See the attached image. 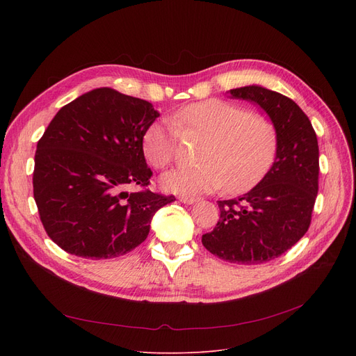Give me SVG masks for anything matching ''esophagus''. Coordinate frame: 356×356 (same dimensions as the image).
<instances>
[{
    "mask_svg": "<svg viewBox=\"0 0 356 356\" xmlns=\"http://www.w3.org/2000/svg\"><path fill=\"white\" fill-rule=\"evenodd\" d=\"M179 200L180 202H183V203H188V204H191V203H195L197 199L196 197H193V196H179Z\"/></svg>",
    "mask_w": 356,
    "mask_h": 356,
    "instance_id": "esophagus-1",
    "label": "esophagus"
}]
</instances>
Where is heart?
<instances>
[{"label": "heart", "instance_id": "1", "mask_svg": "<svg viewBox=\"0 0 356 356\" xmlns=\"http://www.w3.org/2000/svg\"><path fill=\"white\" fill-rule=\"evenodd\" d=\"M173 122L156 121L143 136V149L153 167L170 165L180 134L203 140L196 167H183L163 176V188L177 193H209L220 189L244 193L271 168L278 147L275 125L264 115L222 99L191 104L179 109Z\"/></svg>", "mask_w": 356, "mask_h": 356}]
</instances>
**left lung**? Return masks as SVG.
I'll return each instance as SVG.
<instances>
[{
  "label": "left lung",
  "mask_w": 356,
  "mask_h": 356,
  "mask_svg": "<svg viewBox=\"0 0 356 356\" xmlns=\"http://www.w3.org/2000/svg\"><path fill=\"white\" fill-rule=\"evenodd\" d=\"M263 108L278 136L270 172L248 193L219 200L220 218L202 244L235 264H263L290 250L309 229L319 191V145L310 120L293 99L263 86L231 89Z\"/></svg>",
  "instance_id": "left-lung-1"
}]
</instances>
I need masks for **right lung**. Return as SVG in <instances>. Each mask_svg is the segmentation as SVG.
<instances>
[{
  "label": "right lung",
  "mask_w": 356,
  "mask_h": 356,
  "mask_svg": "<svg viewBox=\"0 0 356 356\" xmlns=\"http://www.w3.org/2000/svg\"><path fill=\"white\" fill-rule=\"evenodd\" d=\"M153 105L98 88L60 108L37 143L33 193L44 231L72 255L106 259L138 247L173 195L145 189L153 176L143 136ZM129 185L143 189L128 193Z\"/></svg>",
  "instance_id": "obj_1"
}]
</instances>
